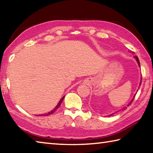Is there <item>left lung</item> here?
I'll return each mask as SVG.
<instances>
[{
    "instance_id": "8db88e82",
    "label": "left lung",
    "mask_w": 153,
    "mask_h": 153,
    "mask_svg": "<svg viewBox=\"0 0 153 153\" xmlns=\"http://www.w3.org/2000/svg\"><path fill=\"white\" fill-rule=\"evenodd\" d=\"M135 58H136V59H137V62H138V65H139V67H140V62H139V59H138V57L137 56H135ZM141 82H142V79H141V82H140V84H141ZM138 91V90H137ZM134 97H135V95H134ZM134 98L132 99V100L130 102V104H128L127 105V106H128V105H130V104H131V103L132 102V101L134 100ZM125 108H124V109H125ZM111 115H112V114H111ZM110 115V116H111Z\"/></svg>"
}]
</instances>
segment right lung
<instances>
[{"label":"right lung","instance_id":"obj_1","mask_svg":"<svg viewBox=\"0 0 153 153\" xmlns=\"http://www.w3.org/2000/svg\"><path fill=\"white\" fill-rule=\"evenodd\" d=\"M63 98H64V97H63V98L60 100V101H59V103H58V104L57 105V106L55 107V108H54V109L52 111H51V112H48V113L44 114H41V116H49V115H51V114H52L54 112H55V111H56V110H57V108L60 106V105H61V104H62V101H63ZM39 116H41V114H40Z\"/></svg>","mask_w":153,"mask_h":153}]
</instances>
